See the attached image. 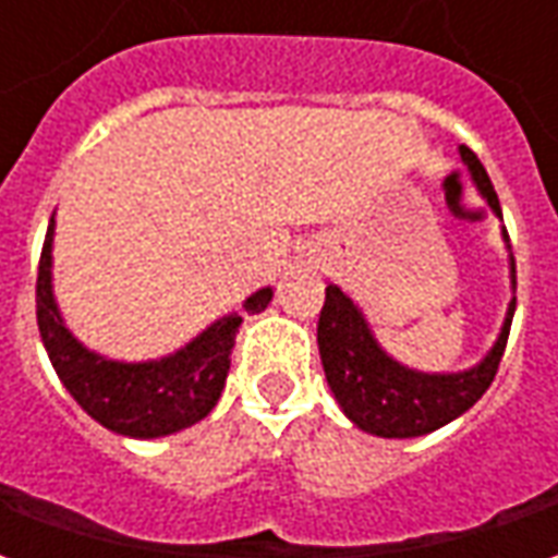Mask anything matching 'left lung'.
Listing matches in <instances>:
<instances>
[{"instance_id": "8db88e82", "label": "left lung", "mask_w": 558, "mask_h": 558, "mask_svg": "<svg viewBox=\"0 0 558 558\" xmlns=\"http://www.w3.org/2000/svg\"><path fill=\"white\" fill-rule=\"evenodd\" d=\"M460 158L472 172L481 194L487 196L493 211L502 215L499 196L493 191L490 175L478 155L469 146H460ZM514 307L517 299H511L502 335L478 367L463 374H418L388 359L371 335L362 311L340 292V287L328 283L326 304L319 311V326H316V343H319L328 386L335 391L340 410L362 430L386 439H410V436L439 430L442 424L475 407L481 395L490 388L502 362Z\"/></svg>"}]
</instances>
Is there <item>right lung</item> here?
<instances>
[{"label": "right lung", "mask_w": 558, "mask_h": 558, "mask_svg": "<svg viewBox=\"0 0 558 558\" xmlns=\"http://www.w3.org/2000/svg\"><path fill=\"white\" fill-rule=\"evenodd\" d=\"M50 247H53V220L47 227L41 263H38L35 314H38L47 355L59 379L71 391V398L107 430L134 439L167 436L206 418L215 410L230 374L232 343L242 326V316H223L194 343H187L184 350L172 352L160 362H107L101 355L83 350L62 326L50 290ZM268 302H271V290H259L244 302V311L259 314Z\"/></svg>", "instance_id": "add662e5"}]
</instances>
